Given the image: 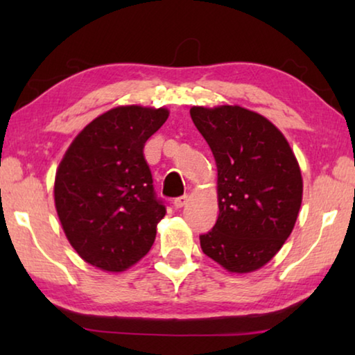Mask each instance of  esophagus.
I'll use <instances>...</instances> for the list:
<instances>
[{"mask_svg": "<svg viewBox=\"0 0 355 355\" xmlns=\"http://www.w3.org/2000/svg\"><path fill=\"white\" fill-rule=\"evenodd\" d=\"M188 200H189V197L188 196H182V197H177V199L175 200H173V207H175L177 209L178 208H183L184 205H186V203H188Z\"/></svg>", "mask_w": 355, "mask_h": 355, "instance_id": "esophagus-1", "label": "esophagus"}]
</instances>
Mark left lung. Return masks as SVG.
Here are the masks:
<instances>
[{"label":"left lung","instance_id":"8db88e82","mask_svg":"<svg viewBox=\"0 0 355 355\" xmlns=\"http://www.w3.org/2000/svg\"><path fill=\"white\" fill-rule=\"evenodd\" d=\"M189 112L218 167L219 218L200 235V248L227 271H257L296 224L302 203L296 156L275 125L245 107L192 106Z\"/></svg>","mask_w":355,"mask_h":355}]
</instances>
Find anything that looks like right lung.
<instances>
[{"mask_svg":"<svg viewBox=\"0 0 355 355\" xmlns=\"http://www.w3.org/2000/svg\"><path fill=\"white\" fill-rule=\"evenodd\" d=\"M167 117L166 107H114L75 137L58 167L59 220L71 248L95 268L125 271L153 245L166 207L144 146Z\"/></svg>","mask_w":355,"mask_h":355,"instance_id":"right-lung-1","label":"right lung"}]
</instances>
